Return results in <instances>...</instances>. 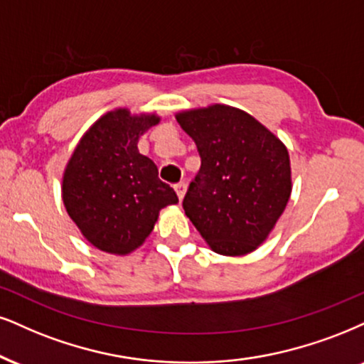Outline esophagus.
I'll list each match as a JSON object with an SVG mask.
<instances>
[{"mask_svg":"<svg viewBox=\"0 0 364 364\" xmlns=\"http://www.w3.org/2000/svg\"><path fill=\"white\" fill-rule=\"evenodd\" d=\"M175 192H177L178 200H182L183 196H186V192H187V186H186V183H183V182L177 183V186H175Z\"/></svg>","mask_w":364,"mask_h":364,"instance_id":"34e87169","label":"esophagus"}]
</instances>
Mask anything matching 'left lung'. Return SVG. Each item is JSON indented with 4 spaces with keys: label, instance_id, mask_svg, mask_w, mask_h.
<instances>
[{
    "label": "left lung",
    "instance_id": "1",
    "mask_svg": "<svg viewBox=\"0 0 364 364\" xmlns=\"http://www.w3.org/2000/svg\"><path fill=\"white\" fill-rule=\"evenodd\" d=\"M200 155L183 210L210 250L241 257L267 240L291 192L289 150L253 116L213 105L175 116Z\"/></svg>",
    "mask_w": 364,
    "mask_h": 364
}]
</instances>
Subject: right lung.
<instances>
[{"label":"right lung","mask_w":364,"mask_h":364,"mask_svg":"<svg viewBox=\"0 0 364 364\" xmlns=\"http://www.w3.org/2000/svg\"><path fill=\"white\" fill-rule=\"evenodd\" d=\"M160 123L127 107L102 114L75 146L62 177V200L82 236L97 250L128 255L154 231L160 209L177 204L138 140Z\"/></svg>","instance_id":"add662e5"}]
</instances>
